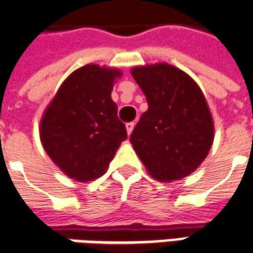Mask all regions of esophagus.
Listing matches in <instances>:
<instances>
[{"label": "esophagus", "instance_id": "1", "mask_svg": "<svg viewBox=\"0 0 253 253\" xmlns=\"http://www.w3.org/2000/svg\"><path fill=\"white\" fill-rule=\"evenodd\" d=\"M134 126H135V123H134V122H128V123H126L127 134H131V131H132V128H134Z\"/></svg>", "mask_w": 253, "mask_h": 253}]
</instances>
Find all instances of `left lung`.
<instances>
[{
	"label": "left lung",
	"mask_w": 253,
	"mask_h": 253,
	"mask_svg": "<svg viewBox=\"0 0 253 253\" xmlns=\"http://www.w3.org/2000/svg\"><path fill=\"white\" fill-rule=\"evenodd\" d=\"M148 111L134 127L130 142L157 181L192 174L212 146L213 122L206 97L188 74L174 65L134 67Z\"/></svg>",
	"instance_id": "8db88e82"
}]
</instances>
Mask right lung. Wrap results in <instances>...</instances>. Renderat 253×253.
Wrapping results in <instances>:
<instances>
[{
  "label": "right lung",
  "mask_w": 253,
  "mask_h": 253,
  "mask_svg": "<svg viewBox=\"0 0 253 253\" xmlns=\"http://www.w3.org/2000/svg\"><path fill=\"white\" fill-rule=\"evenodd\" d=\"M122 72L97 64L74 71L60 86L41 121V141L64 174L79 182L105 174L122 141L125 123L111 98Z\"/></svg>",
  "instance_id": "add662e5"
}]
</instances>
